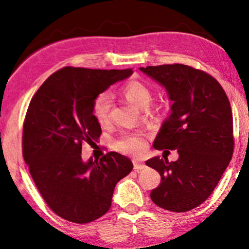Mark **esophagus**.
I'll return each mask as SVG.
<instances>
[{"label": "esophagus", "instance_id": "obj_1", "mask_svg": "<svg viewBox=\"0 0 249 249\" xmlns=\"http://www.w3.org/2000/svg\"><path fill=\"white\" fill-rule=\"evenodd\" d=\"M147 166L144 164L143 162H141L140 160H133V169L136 171H139V170H142L146 168Z\"/></svg>", "mask_w": 249, "mask_h": 249}]
</instances>
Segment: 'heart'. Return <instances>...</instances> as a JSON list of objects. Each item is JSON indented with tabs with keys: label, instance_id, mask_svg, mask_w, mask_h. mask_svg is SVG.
<instances>
[{
	"label": "heart",
	"instance_id": "1",
	"mask_svg": "<svg viewBox=\"0 0 249 249\" xmlns=\"http://www.w3.org/2000/svg\"><path fill=\"white\" fill-rule=\"evenodd\" d=\"M122 93L128 100L139 108H144L151 100L152 92L149 88L139 81H129L122 87ZM111 108V95L101 92L93 99L92 114L99 124L105 125L109 121ZM114 148L121 154L138 156L146 150L147 141L142 133H124L114 142Z\"/></svg>",
	"mask_w": 249,
	"mask_h": 249
}]
</instances>
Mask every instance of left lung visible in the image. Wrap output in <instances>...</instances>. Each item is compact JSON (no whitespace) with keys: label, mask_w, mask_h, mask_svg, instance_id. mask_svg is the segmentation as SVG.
Segmentation results:
<instances>
[{"label":"left lung","mask_w":249,"mask_h":249,"mask_svg":"<svg viewBox=\"0 0 249 249\" xmlns=\"http://www.w3.org/2000/svg\"><path fill=\"white\" fill-rule=\"evenodd\" d=\"M140 71L162 86L173 101L154 148L179 155L176 161L164 157L147 160L161 177L150 197L166 210L188 212L210 196L232 157L231 103L216 79L189 66L164 64Z\"/></svg>","instance_id":"1"}]
</instances>
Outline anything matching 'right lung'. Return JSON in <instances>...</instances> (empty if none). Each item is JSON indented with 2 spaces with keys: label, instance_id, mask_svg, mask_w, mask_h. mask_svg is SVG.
I'll list each match as a JSON object with an SVG mask.
<instances>
[{
  "label": "right lung",
  "instance_id": "right-lung-1",
  "mask_svg": "<svg viewBox=\"0 0 249 249\" xmlns=\"http://www.w3.org/2000/svg\"><path fill=\"white\" fill-rule=\"evenodd\" d=\"M131 74V69L66 67L50 75L30 102L23 158L44 201L63 219L87 224L105 215L117 182L132 170L131 160L114 151L100 160L81 158L82 143L93 144L101 135L93 99Z\"/></svg>",
  "mask_w": 249,
  "mask_h": 249
}]
</instances>
